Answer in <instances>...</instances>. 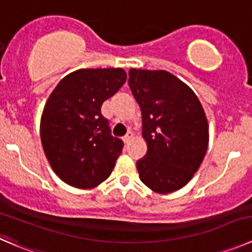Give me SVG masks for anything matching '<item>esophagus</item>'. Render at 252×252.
<instances>
[{"label":"esophagus","mask_w":252,"mask_h":252,"mask_svg":"<svg viewBox=\"0 0 252 252\" xmlns=\"http://www.w3.org/2000/svg\"><path fill=\"white\" fill-rule=\"evenodd\" d=\"M133 138H134L133 131H128V133H126V135L124 136V141H126V143H128V141H130Z\"/></svg>","instance_id":"34e87169"}]
</instances>
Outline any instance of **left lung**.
Here are the masks:
<instances>
[{
	"label": "left lung",
	"mask_w": 252,
	"mask_h": 252,
	"mask_svg": "<svg viewBox=\"0 0 252 252\" xmlns=\"http://www.w3.org/2000/svg\"><path fill=\"white\" fill-rule=\"evenodd\" d=\"M129 87L143 116L148 153L139 177L151 191L185 187L201 166L209 143L206 113L193 90L165 70H129Z\"/></svg>",
	"instance_id": "1"
}]
</instances>
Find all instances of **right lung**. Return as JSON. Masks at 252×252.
<instances>
[{
  "instance_id": "obj_1",
  "label": "right lung",
  "mask_w": 252,
  "mask_h": 252,
  "mask_svg": "<svg viewBox=\"0 0 252 252\" xmlns=\"http://www.w3.org/2000/svg\"><path fill=\"white\" fill-rule=\"evenodd\" d=\"M126 80L121 67L80 69L49 96L40 119L41 145L54 172L67 185L94 188L113 171L123 141L112 136L101 107Z\"/></svg>"
}]
</instances>
